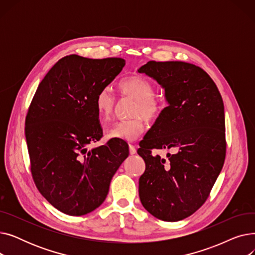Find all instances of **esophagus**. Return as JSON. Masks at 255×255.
<instances>
[{"label":"esophagus","instance_id":"esophagus-1","mask_svg":"<svg viewBox=\"0 0 255 255\" xmlns=\"http://www.w3.org/2000/svg\"><path fill=\"white\" fill-rule=\"evenodd\" d=\"M129 152H130V155H134L136 154V149L135 146L133 144H129Z\"/></svg>","mask_w":255,"mask_h":255}]
</instances>
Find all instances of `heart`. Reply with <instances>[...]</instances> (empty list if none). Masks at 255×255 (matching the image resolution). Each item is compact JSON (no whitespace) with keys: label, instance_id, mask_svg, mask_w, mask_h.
<instances>
[{"label":"heart","instance_id":"b5f03b06","mask_svg":"<svg viewBox=\"0 0 255 255\" xmlns=\"http://www.w3.org/2000/svg\"><path fill=\"white\" fill-rule=\"evenodd\" d=\"M123 95L135 100L128 120L119 121L106 131V137L126 141L136 140L145 129L144 119L155 120L163 109L162 101L156 97L155 88L148 79L140 75H132L121 80L119 85ZM99 118L109 120L114 113L116 98L110 88L101 89L95 100Z\"/></svg>","mask_w":255,"mask_h":255}]
</instances>
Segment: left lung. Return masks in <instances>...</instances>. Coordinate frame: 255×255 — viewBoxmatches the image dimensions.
<instances>
[{
	"label": "left lung",
	"instance_id": "1",
	"mask_svg": "<svg viewBox=\"0 0 255 255\" xmlns=\"http://www.w3.org/2000/svg\"><path fill=\"white\" fill-rule=\"evenodd\" d=\"M161 86L167 106L139 142L145 163L138 193L144 209L163 221L185 219L203 206L225 159L223 100L202 68L150 61L137 70ZM153 148H173L165 160Z\"/></svg>",
	"mask_w": 255,
	"mask_h": 255
}]
</instances>
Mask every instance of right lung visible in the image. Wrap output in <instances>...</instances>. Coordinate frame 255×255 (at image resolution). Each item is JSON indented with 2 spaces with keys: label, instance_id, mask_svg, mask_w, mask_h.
<instances>
[{
  "label": "right lung",
  "instance_id": "add662e5",
  "mask_svg": "<svg viewBox=\"0 0 255 255\" xmlns=\"http://www.w3.org/2000/svg\"><path fill=\"white\" fill-rule=\"evenodd\" d=\"M120 58L59 60L39 84L25 118L34 182L47 202L70 216L97 209L129 155L120 140L89 149L102 137L95 100L123 70Z\"/></svg>",
  "mask_w": 255,
  "mask_h": 255
}]
</instances>
